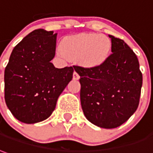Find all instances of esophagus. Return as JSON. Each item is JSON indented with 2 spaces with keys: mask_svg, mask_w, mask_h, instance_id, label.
<instances>
[{
  "mask_svg": "<svg viewBox=\"0 0 153 153\" xmlns=\"http://www.w3.org/2000/svg\"><path fill=\"white\" fill-rule=\"evenodd\" d=\"M79 78H80V76H79L78 73L76 71H74L73 72V79L74 80H78Z\"/></svg>",
  "mask_w": 153,
  "mask_h": 153,
  "instance_id": "34e87169",
  "label": "esophagus"
}]
</instances>
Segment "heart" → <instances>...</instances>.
<instances>
[{"label": "heart", "mask_w": 153, "mask_h": 153, "mask_svg": "<svg viewBox=\"0 0 153 153\" xmlns=\"http://www.w3.org/2000/svg\"><path fill=\"white\" fill-rule=\"evenodd\" d=\"M111 51V42L106 35L83 33L64 39L60 54L91 68L102 65L109 57Z\"/></svg>", "instance_id": "1"}]
</instances>
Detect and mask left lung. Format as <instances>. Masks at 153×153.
<instances>
[{"instance_id": "8db88e82", "label": "left lung", "mask_w": 153, "mask_h": 153, "mask_svg": "<svg viewBox=\"0 0 153 153\" xmlns=\"http://www.w3.org/2000/svg\"><path fill=\"white\" fill-rule=\"evenodd\" d=\"M111 54L101 66H74L80 76L83 113L96 126L111 129L127 122L138 107L143 75L138 59L123 40L108 35Z\"/></svg>"}]
</instances>
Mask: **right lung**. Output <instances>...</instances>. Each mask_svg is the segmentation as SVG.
<instances>
[{"label": "right lung", "instance_id": "1", "mask_svg": "<svg viewBox=\"0 0 153 153\" xmlns=\"http://www.w3.org/2000/svg\"><path fill=\"white\" fill-rule=\"evenodd\" d=\"M54 31L37 29L12 51L5 69V101L16 118L26 124L42 122L55 110L59 96L72 79L73 67L56 68Z\"/></svg>", "mask_w": 153, "mask_h": 153}]
</instances>
